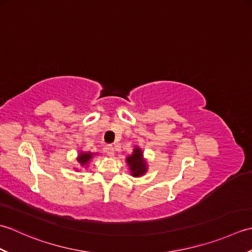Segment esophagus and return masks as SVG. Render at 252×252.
<instances>
[{"label": "esophagus", "instance_id": "obj_1", "mask_svg": "<svg viewBox=\"0 0 252 252\" xmlns=\"http://www.w3.org/2000/svg\"><path fill=\"white\" fill-rule=\"evenodd\" d=\"M106 153L109 157H114L115 156V148L112 145H108L106 147Z\"/></svg>", "mask_w": 252, "mask_h": 252}]
</instances>
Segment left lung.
Instances as JSON below:
<instances>
[{"mask_svg":"<svg viewBox=\"0 0 252 252\" xmlns=\"http://www.w3.org/2000/svg\"><path fill=\"white\" fill-rule=\"evenodd\" d=\"M126 161L129 170L131 172V175L134 178H140V176L145 175L148 170V164L146 159L144 158V154L142 148L138 146H135L133 149V153L129 156H126Z\"/></svg>","mask_w":252,"mask_h":252,"instance_id":"1","label":"left lung"}]
</instances>
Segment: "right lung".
Instances as JSON below:
<instances>
[{"label":"right lung","mask_w":252,"mask_h":252,"mask_svg":"<svg viewBox=\"0 0 252 252\" xmlns=\"http://www.w3.org/2000/svg\"><path fill=\"white\" fill-rule=\"evenodd\" d=\"M96 153H91V152H79L78 157H77V161L79 162V165L81 167H88L91 160L93 159L94 156H96Z\"/></svg>","instance_id":"right-lung-1"}]
</instances>
